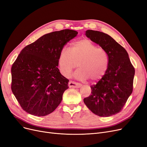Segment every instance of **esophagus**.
Masks as SVG:
<instances>
[{"label": "esophagus", "mask_w": 147, "mask_h": 147, "mask_svg": "<svg viewBox=\"0 0 147 147\" xmlns=\"http://www.w3.org/2000/svg\"><path fill=\"white\" fill-rule=\"evenodd\" d=\"M68 86L69 88H79L82 86V85L79 83L75 82L73 81H69L68 83Z\"/></svg>", "instance_id": "obj_1"}]
</instances>
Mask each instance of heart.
Segmentation results:
<instances>
[{"instance_id": "heart-1", "label": "heart", "mask_w": 147, "mask_h": 147, "mask_svg": "<svg viewBox=\"0 0 147 147\" xmlns=\"http://www.w3.org/2000/svg\"><path fill=\"white\" fill-rule=\"evenodd\" d=\"M109 58L106 51L97 47L88 39L73 42L70 49H61L58 57L60 73L68 77L76 67L79 68L74 73L78 79L97 82L103 78L109 67Z\"/></svg>"}]
</instances>
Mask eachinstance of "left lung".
I'll return each mask as SVG.
<instances>
[{
  "label": "left lung",
  "mask_w": 147,
  "mask_h": 147,
  "mask_svg": "<svg viewBox=\"0 0 147 147\" xmlns=\"http://www.w3.org/2000/svg\"><path fill=\"white\" fill-rule=\"evenodd\" d=\"M85 35L106 51L109 64L103 78L91 86V94L84 101L94 114L110 117L121 111L132 93L135 68L125 49L111 36L92 30H87Z\"/></svg>",
  "instance_id": "obj_1"
}]
</instances>
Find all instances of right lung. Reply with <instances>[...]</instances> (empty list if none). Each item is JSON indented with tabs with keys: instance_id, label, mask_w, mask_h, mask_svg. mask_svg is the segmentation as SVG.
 I'll list each match as a JSON object with an SVG mask.
<instances>
[{
	"instance_id": "1",
	"label": "right lung",
	"mask_w": 147,
	"mask_h": 147,
	"mask_svg": "<svg viewBox=\"0 0 147 147\" xmlns=\"http://www.w3.org/2000/svg\"><path fill=\"white\" fill-rule=\"evenodd\" d=\"M78 34L70 29L47 34L18 55L11 68V89L25 112L46 116L61 103L69 80L58 68V57L61 49Z\"/></svg>"
}]
</instances>
